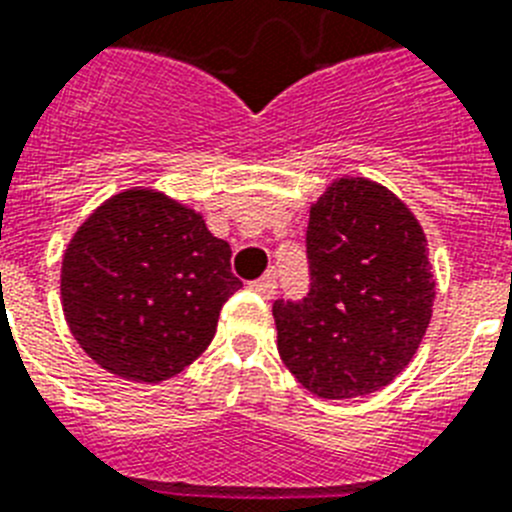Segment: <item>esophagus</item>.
<instances>
[{"mask_svg": "<svg viewBox=\"0 0 512 512\" xmlns=\"http://www.w3.org/2000/svg\"><path fill=\"white\" fill-rule=\"evenodd\" d=\"M249 289L255 291V294L263 296V299H270V296L276 294V278H273V276L257 278V281L249 283Z\"/></svg>", "mask_w": 512, "mask_h": 512, "instance_id": "34e87169", "label": "esophagus"}]
</instances>
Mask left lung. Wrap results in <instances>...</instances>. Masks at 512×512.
Here are the masks:
<instances>
[{"mask_svg":"<svg viewBox=\"0 0 512 512\" xmlns=\"http://www.w3.org/2000/svg\"><path fill=\"white\" fill-rule=\"evenodd\" d=\"M427 236L382 184L343 176L309 210V291L273 304L278 354L309 393L338 401L385 388L432 320Z\"/></svg>","mask_w":512,"mask_h":512,"instance_id":"left-lung-1","label":"left lung"}]
</instances>
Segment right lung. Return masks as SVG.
I'll use <instances>...</instances> for the list:
<instances>
[{"label": "right lung", "mask_w": 512, "mask_h": 512, "mask_svg": "<svg viewBox=\"0 0 512 512\" xmlns=\"http://www.w3.org/2000/svg\"><path fill=\"white\" fill-rule=\"evenodd\" d=\"M242 281L231 247L203 216L156 190L114 195L75 231L62 260V307L80 349L135 382L179 375L216 336Z\"/></svg>", "instance_id": "obj_1"}]
</instances>
